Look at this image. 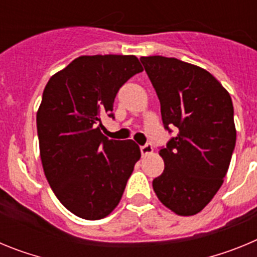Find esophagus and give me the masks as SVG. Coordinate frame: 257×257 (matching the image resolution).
Masks as SVG:
<instances>
[{"label": "esophagus", "mask_w": 257, "mask_h": 257, "mask_svg": "<svg viewBox=\"0 0 257 257\" xmlns=\"http://www.w3.org/2000/svg\"><path fill=\"white\" fill-rule=\"evenodd\" d=\"M140 152H142L143 156L151 154L152 152H153V147H152V144L147 143V144H145V145H142V147H140Z\"/></svg>", "instance_id": "obj_1"}]
</instances>
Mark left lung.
<instances>
[{
  "label": "left lung",
  "instance_id": "obj_1",
  "mask_svg": "<svg viewBox=\"0 0 257 257\" xmlns=\"http://www.w3.org/2000/svg\"><path fill=\"white\" fill-rule=\"evenodd\" d=\"M140 61L160 99L163 126L178 133L161 148L165 170L153 180V189L175 213L196 215L220 189L234 151L230 95L197 65L160 55Z\"/></svg>",
  "mask_w": 257,
  "mask_h": 257
}]
</instances>
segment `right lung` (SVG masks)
<instances>
[{"label":"right lung","mask_w":257,"mask_h":257,"mask_svg":"<svg viewBox=\"0 0 257 257\" xmlns=\"http://www.w3.org/2000/svg\"><path fill=\"white\" fill-rule=\"evenodd\" d=\"M140 72L134 55L79 56L45 87L37 112L41 161L52 192L76 216H108L142 156L133 140H109L100 131L101 115L114 118L118 90Z\"/></svg>","instance_id":"add662e5"}]
</instances>
